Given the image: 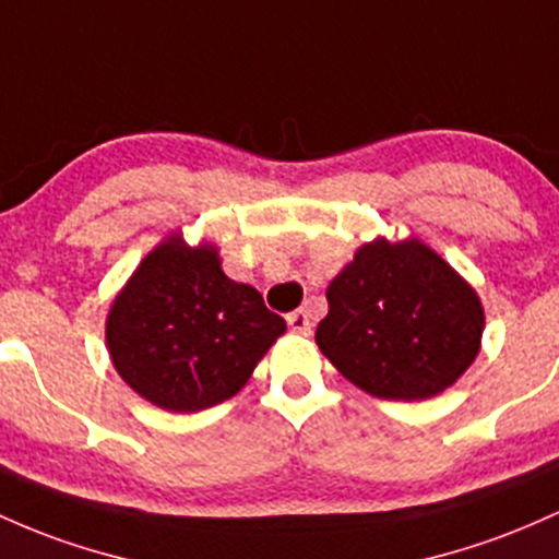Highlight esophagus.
<instances>
[{
	"instance_id": "obj_1",
	"label": "esophagus",
	"mask_w": 559,
	"mask_h": 559,
	"mask_svg": "<svg viewBox=\"0 0 559 559\" xmlns=\"http://www.w3.org/2000/svg\"><path fill=\"white\" fill-rule=\"evenodd\" d=\"M286 323H289V329L294 334H302L308 336L310 329H312V321H310V312L308 310H294L286 316Z\"/></svg>"
}]
</instances>
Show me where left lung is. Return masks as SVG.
<instances>
[{
  "mask_svg": "<svg viewBox=\"0 0 559 559\" xmlns=\"http://www.w3.org/2000/svg\"><path fill=\"white\" fill-rule=\"evenodd\" d=\"M316 342L355 388L427 401L480 353L486 310L469 281L419 238H373L329 284Z\"/></svg>",
  "mask_w": 559,
  "mask_h": 559,
  "instance_id": "obj_1",
  "label": "left lung"
}]
</instances>
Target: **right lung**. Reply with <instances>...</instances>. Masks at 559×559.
<instances>
[{
  "instance_id": "add662e5",
  "label": "right lung",
  "mask_w": 559,
  "mask_h": 559,
  "mask_svg": "<svg viewBox=\"0 0 559 559\" xmlns=\"http://www.w3.org/2000/svg\"><path fill=\"white\" fill-rule=\"evenodd\" d=\"M286 331L262 294L225 275L212 241L169 233L110 302L106 347L140 397L195 414L236 395Z\"/></svg>"
}]
</instances>
